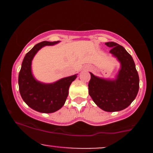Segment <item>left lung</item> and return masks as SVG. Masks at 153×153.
I'll use <instances>...</instances> for the list:
<instances>
[{
  "label": "left lung",
  "mask_w": 153,
  "mask_h": 153,
  "mask_svg": "<svg viewBox=\"0 0 153 153\" xmlns=\"http://www.w3.org/2000/svg\"><path fill=\"white\" fill-rule=\"evenodd\" d=\"M105 45L111 47L110 53L121 64L114 80L95 76L91 73L88 94L101 109L108 112L122 111L135 99L139 91L140 79L132 57L119 44L111 42Z\"/></svg>",
  "instance_id": "1"
}]
</instances>
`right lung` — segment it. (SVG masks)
<instances>
[{
	"instance_id": "right-lung-1",
	"label": "right lung",
	"mask_w": 153,
	"mask_h": 153,
	"mask_svg": "<svg viewBox=\"0 0 153 153\" xmlns=\"http://www.w3.org/2000/svg\"><path fill=\"white\" fill-rule=\"evenodd\" d=\"M57 42L44 41L36 44L24 57L19 74V92L22 99L30 108L41 113H53L63 106L68 90L77 74L63 78L53 83L36 80L31 72V62L36 52L45 46L56 45Z\"/></svg>"
}]
</instances>
